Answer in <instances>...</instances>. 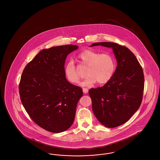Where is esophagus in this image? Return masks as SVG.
I'll list each match as a JSON object with an SVG mask.
<instances>
[{"label":"esophagus","mask_w":160,"mask_h":160,"mask_svg":"<svg viewBox=\"0 0 160 160\" xmlns=\"http://www.w3.org/2000/svg\"><path fill=\"white\" fill-rule=\"evenodd\" d=\"M82 92H83L84 93L86 94V93L88 92V89L86 88H82Z\"/></svg>","instance_id":"obj_1"}]
</instances>
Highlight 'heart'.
<instances>
[{"instance_id": "heart-1", "label": "heart", "mask_w": 160, "mask_h": 160, "mask_svg": "<svg viewBox=\"0 0 160 160\" xmlns=\"http://www.w3.org/2000/svg\"><path fill=\"white\" fill-rule=\"evenodd\" d=\"M80 65L87 68V75L81 82L83 86H89L97 82L103 84L108 82L113 77L116 70V62L112 54L100 53L92 50H85L76 57ZM64 74L68 80L72 83H78L80 74L77 66L69 61L64 66Z\"/></svg>"}]
</instances>
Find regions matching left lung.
<instances>
[{"mask_svg": "<svg viewBox=\"0 0 160 160\" xmlns=\"http://www.w3.org/2000/svg\"><path fill=\"white\" fill-rule=\"evenodd\" d=\"M112 48L117 66L112 79L90 89L93 112L103 126L114 128L128 121L140 106L144 88L142 67L130 50L112 42L92 44Z\"/></svg>", "mask_w": 160, "mask_h": 160, "instance_id": "8db88e82", "label": "left lung"}]
</instances>
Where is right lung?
<instances>
[{
	"label": "right lung",
	"mask_w": 160,
	"mask_h": 160,
	"mask_svg": "<svg viewBox=\"0 0 160 160\" xmlns=\"http://www.w3.org/2000/svg\"><path fill=\"white\" fill-rule=\"evenodd\" d=\"M78 48L66 44L42 50L23 71L19 85L22 103L32 120L47 131H66L74 120L82 90L68 82L64 69L68 54Z\"/></svg>",
	"instance_id": "right-lung-1"
}]
</instances>
